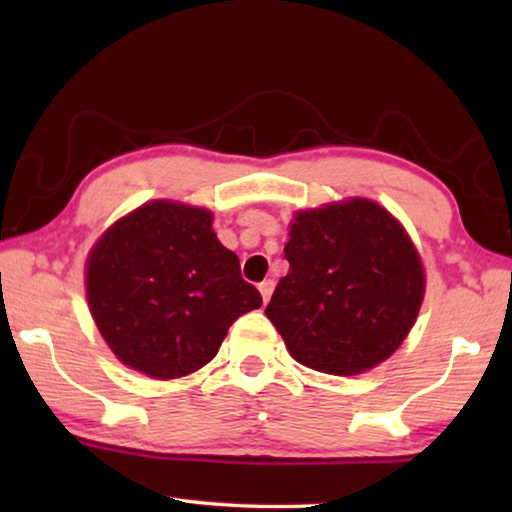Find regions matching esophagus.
Segmentation results:
<instances>
[{"mask_svg": "<svg viewBox=\"0 0 512 512\" xmlns=\"http://www.w3.org/2000/svg\"><path fill=\"white\" fill-rule=\"evenodd\" d=\"M273 289H275V282H273V280H264L262 284H259V293H262L264 302L271 300V296H273Z\"/></svg>", "mask_w": 512, "mask_h": 512, "instance_id": "obj_1", "label": "esophagus"}]
</instances>
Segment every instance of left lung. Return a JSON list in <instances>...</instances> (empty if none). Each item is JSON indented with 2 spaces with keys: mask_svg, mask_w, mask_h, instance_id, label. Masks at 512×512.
<instances>
[{
  "mask_svg": "<svg viewBox=\"0 0 512 512\" xmlns=\"http://www.w3.org/2000/svg\"><path fill=\"white\" fill-rule=\"evenodd\" d=\"M289 273L266 316L291 357L327 375H359L400 348L418 318L424 271L395 216L368 198L298 212Z\"/></svg>",
  "mask_w": 512,
  "mask_h": 512,
  "instance_id": "obj_1",
  "label": "left lung"
}]
</instances>
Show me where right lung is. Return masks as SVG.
<instances>
[{"mask_svg":"<svg viewBox=\"0 0 512 512\" xmlns=\"http://www.w3.org/2000/svg\"><path fill=\"white\" fill-rule=\"evenodd\" d=\"M90 314L110 350L153 379L210 363L239 316L262 307L212 212L151 201L106 230L85 271Z\"/></svg>","mask_w":512,"mask_h":512,"instance_id":"right-lung-1","label":"right lung"}]
</instances>
